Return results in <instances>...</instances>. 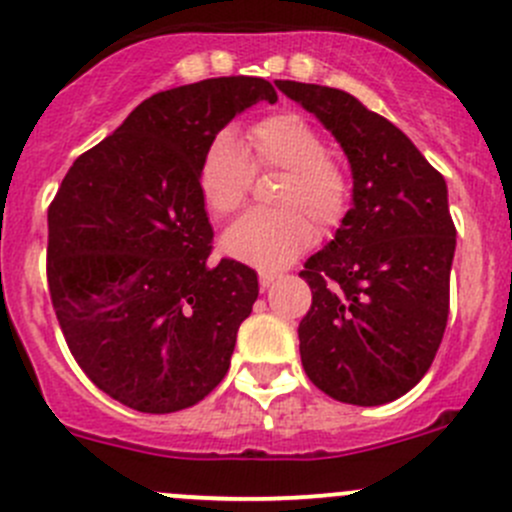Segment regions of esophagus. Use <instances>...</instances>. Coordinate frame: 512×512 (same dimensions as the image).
<instances>
[{
  "label": "esophagus",
  "instance_id": "obj_1",
  "mask_svg": "<svg viewBox=\"0 0 512 512\" xmlns=\"http://www.w3.org/2000/svg\"><path fill=\"white\" fill-rule=\"evenodd\" d=\"M277 275H272V272H260V287L262 289H270L272 285H275Z\"/></svg>",
  "mask_w": 512,
  "mask_h": 512
}]
</instances>
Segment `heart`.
<instances>
[{"label": "heart", "mask_w": 512, "mask_h": 512, "mask_svg": "<svg viewBox=\"0 0 512 512\" xmlns=\"http://www.w3.org/2000/svg\"><path fill=\"white\" fill-rule=\"evenodd\" d=\"M252 163L232 131H220L205 148L198 188L215 218L235 213L245 200L255 168L285 170L277 188V210H250L225 230L220 247L232 260L257 267H282L302 255L317 227L329 230L349 205V178L332 158L322 133L299 113H275L247 133ZM309 217L313 219L308 220Z\"/></svg>", "instance_id": "heart-1"}]
</instances>
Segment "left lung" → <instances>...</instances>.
<instances>
[{
  "instance_id": "1",
  "label": "left lung",
  "mask_w": 512,
  "mask_h": 512,
  "mask_svg": "<svg viewBox=\"0 0 512 512\" xmlns=\"http://www.w3.org/2000/svg\"><path fill=\"white\" fill-rule=\"evenodd\" d=\"M277 89L337 138L354 180L334 240L299 272L312 287L297 329L302 366L342 404H389L423 379L446 332L456 252L446 180L347 91L299 81Z\"/></svg>"
}]
</instances>
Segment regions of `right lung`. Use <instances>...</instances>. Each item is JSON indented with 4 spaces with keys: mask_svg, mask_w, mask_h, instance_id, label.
Returning a JSON list of instances; mask_svg holds the SVG:
<instances>
[{
    "mask_svg": "<svg viewBox=\"0 0 512 512\" xmlns=\"http://www.w3.org/2000/svg\"><path fill=\"white\" fill-rule=\"evenodd\" d=\"M277 101L270 81L223 76L146 98L74 160L49 205L51 304L84 374L143 414L203 401L230 369L257 275L210 267L198 168L245 108Z\"/></svg>",
    "mask_w": 512,
    "mask_h": 512,
    "instance_id": "1",
    "label": "right lung"
}]
</instances>
